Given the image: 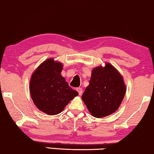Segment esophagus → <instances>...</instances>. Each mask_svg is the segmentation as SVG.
<instances>
[{"instance_id":"1","label":"esophagus","mask_w":154,"mask_h":154,"mask_svg":"<svg viewBox=\"0 0 154 154\" xmlns=\"http://www.w3.org/2000/svg\"><path fill=\"white\" fill-rule=\"evenodd\" d=\"M76 90L78 91V92H79V95H81V94H83V89H82L81 88H78Z\"/></svg>"}]
</instances>
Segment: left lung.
I'll return each instance as SVG.
<instances>
[{
    "instance_id": "1",
    "label": "left lung",
    "mask_w": 154,
    "mask_h": 154,
    "mask_svg": "<svg viewBox=\"0 0 154 154\" xmlns=\"http://www.w3.org/2000/svg\"><path fill=\"white\" fill-rule=\"evenodd\" d=\"M126 86L119 71L110 63L92 69L90 83L82 100L92 116L105 117L119 108L125 96Z\"/></svg>"
}]
</instances>
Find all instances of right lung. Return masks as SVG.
I'll return each instance as SVG.
<instances>
[{
	"mask_svg": "<svg viewBox=\"0 0 154 154\" xmlns=\"http://www.w3.org/2000/svg\"><path fill=\"white\" fill-rule=\"evenodd\" d=\"M62 69V63L49 58L31 75L29 85L31 99L37 108L48 115L61 113L79 94L61 75Z\"/></svg>",
	"mask_w": 154,
	"mask_h": 154,
	"instance_id": "add662e5",
	"label": "right lung"
}]
</instances>
